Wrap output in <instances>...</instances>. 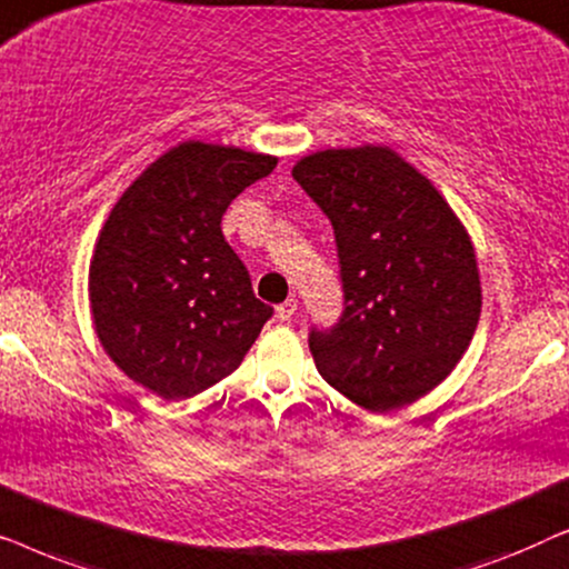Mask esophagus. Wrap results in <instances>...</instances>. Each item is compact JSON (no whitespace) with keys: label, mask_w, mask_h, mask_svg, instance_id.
I'll use <instances>...</instances> for the list:
<instances>
[{"label":"esophagus","mask_w":569,"mask_h":569,"mask_svg":"<svg viewBox=\"0 0 569 569\" xmlns=\"http://www.w3.org/2000/svg\"><path fill=\"white\" fill-rule=\"evenodd\" d=\"M295 313H298V300L295 298H290V300H284L282 306H277V318L279 321H292L295 318Z\"/></svg>","instance_id":"34e87169"}]
</instances>
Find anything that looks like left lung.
Returning a JSON list of instances; mask_svg holds the SVG:
<instances>
[{"instance_id":"obj_1","label":"left lung","mask_w":569,"mask_h":569,"mask_svg":"<svg viewBox=\"0 0 569 569\" xmlns=\"http://www.w3.org/2000/svg\"><path fill=\"white\" fill-rule=\"evenodd\" d=\"M333 224L345 313L310 331L329 386L357 407L401 409L440 386L481 313L477 253L440 191L391 147H345L292 168Z\"/></svg>"}]
</instances>
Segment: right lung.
I'll return each instance as SVG.
<instances>
[{
    "label": "right lung",
    "mask_w": 569,
    "mask_h": 569,
    "mask_svg": "<svg viewBox=\"0 0 569 569\" xmlns=\"http://www.w3.org/2000/svg\"><path fill=\"white\" fill-rule=\"evenodd\" d=\"M277 158L181 142L116 201L90 261L96 333L116 368L162 399H189L230 376L269 321L222 236L240 191Z\"/></svg>",
    "instance_id": "obj_1"
}]
</instances>
